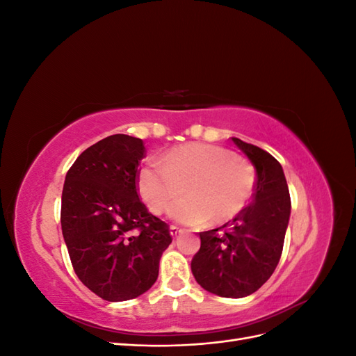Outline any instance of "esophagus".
<instances>
[{"label":"esophagus","instance_id":"obj_1","mask_svg":"<svg viewBox=\"0 0 356 356\" xmlns=\"http://www.w3.org/2000/svg\"><path fill=\"white\" fill-rule=\"evenodd\" d=\"M169 232H170V236H172V238H177V236H178L182 230H181L179 227H177V225H170Z\"/></svg>","mask_w":356,"mask_h":356}]
</instances>
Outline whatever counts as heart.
<instances>
[{
  "label": "heart",
  "instance_id": "1",
  "mask_svg": "<svg viewBox=\"0 0 356 356\" xmlns=\"http://www.w3.org/2000/svg\"><path fill=\"white\" fill-rule=\"evenodd\" d=\"M184 187L188 195L169 208L172 220L191 227L227 222L250 203L255 172L227 148L193 143L170 149L165 160H147L138 174L139 195L154 213L163 212Z\"/></svg>",
  "mask_w": 356,
  "mask_h": 356
}]
</instances>
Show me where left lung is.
<instances>
[{
  "label": "left lung",
  "mask_w": 356,
  "mask_h": 356,
  "mask_svg": "<svg viewBox=\"0 0 356 356\" xmlns=\"http://www.w3.org/2000/svg\"><path fill=\"white\" fill-rule=\"evenodd\" d=\"M257 170L252 203L220 229L202 232L191 272L212 294L242 298L260 288L281 260L291 213L281 163L260 147L232 138Z\"/></svg>",
  "instance_id": "1"
}]
</instances>
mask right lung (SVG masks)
Wrapping results in <instances>:
<instances>
[{
  "label": "right lung",
  "instance_id": "right-lung-1",
  "mask_svg": "<svg viewBox=\"0 0 356 356\" xmlns=\"http://www.w3.org/2000/svg\"><path fill=\"white\" fill-rule=\"evenodd\" d=\"M143 139L117 134L77 157L62 190L60 225L75 275L106 301L136 298L154 285L170 245L169 225L138 196Z\"/></svg>",
  "mask_w": 356,
  "mask_h": 356
}]
</instances>
